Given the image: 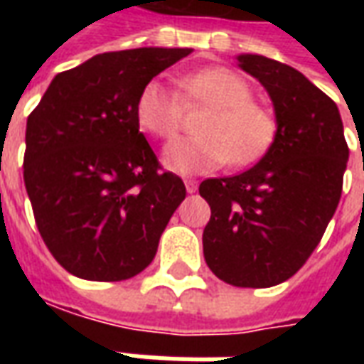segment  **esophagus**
I'll return each instance as SVG.
<instances>
[{"instance_id":"34e87169","label":"esophagus","mask_w":364,"mask_h":364,"mask_svg":"<svg viewBox=\"0 0 364 364\" xmlns=\"http://www.w3.org/2000/svg\"><path fill=\"white\" fill-rule=\"evenodd\" d=\"M185 187H187V193H195L198 187V183L195 179H185Z\"/></svg>"}]
</instances>
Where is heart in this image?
<instances>
[{
	"label": "heart",
	"mask_w": 364,
	"mask_h": 364,
	"mask_svg": "<svg viewBox=\"0 0 364 364\" xmlns=\"http://www.w3.org/2000/svg\"><path fill=\"white\" fill-rule=\"evenodd\" d=\"M187 105H206L200 136L179 138L166 148L164 161L177 173H205L230 161L250 166L263 158L277 134V120L267 107L253 101L242 75L228 68H203L181 80V93L151 80L136 101L138 124L159 140H169L181 127Z\"/></svg>",
	"instance_id": "obj_1"
}]
</instances>
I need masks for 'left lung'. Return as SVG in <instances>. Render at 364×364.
I'll return each instance as SVG.
<instances>
[{"label": "left lung", "mask_w": 364, "mask_h": 364, "mask_svg": "<svg viewBox=\"0 0 364 364\" xmlns=\"http://www.w3.org/2000/svg\"><path fill=\"white\" fill-rule=\"evenodd\" d=\"M240 68L267 90L277 134L257 166L200 183L205 261L220 281L267 289L302 267L336 213L349 148L337 105L294 68L259 54Z\"/></svg>", "instance_id": "8db88e82"}]
</instances>
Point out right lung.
Instances as JSON below:
<instances>
[{"label": "right lung", "instance_id": "add662e5", "mask_svg": "<svg viewBox=\"0 0 364 364\" xmlns=\"http://www.w3.org/2000/svg\"><path fill=\"white\" fill-rule=\"evenodd\" d=\"M191 48L97 54L58 74L27 119L23 179L36 228L68 273L127 281L148 267L187 195L140 132L144 85Z\"/></svg>", "mask_w": 364, "mask_h": 364}]
</instances>
